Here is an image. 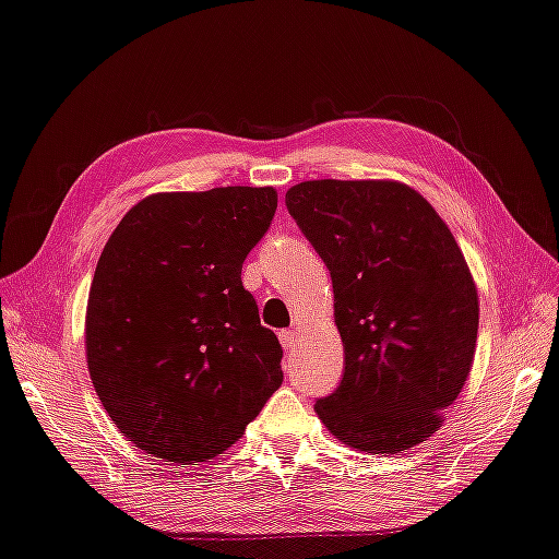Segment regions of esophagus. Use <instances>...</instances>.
Instances as JSON below:
<instances>
[{
	"label": "esophagus",
	"mask_w": 559,
	"mask_h": 559,
	"mask_svg": "<svg viewBox=\"0 0 559 559\" xmlns=\"http://www.w3.org/2000/svg\"><path fill=\"white\" fill-rule=\"evenodd\" d=\"M280 343L284 350H294V345H297V333L294 331H280Z\"/></svg>",
	"instance_id": "1"
}]
</instances>
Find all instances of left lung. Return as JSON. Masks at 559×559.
I'll return each instance as SVG.
<instances>
[{
  "instance_id": "8db88e82",
  "label": "left lung",
  "mask_w": 559,
  "mask_h": 559,
  "mask_svg": "<svg viewBox=\"0 0 559 559\" xmlns=\"http://www.w3.org/2000/svg\"><path fill=\"white\" fill-rule=\"evenodd\" d=\"M284 204L331 272L345 350L341 384L316 414L357 450L424 443L467 382L479 325L445 221L399 182L311 180Z\"/></svg>"
}]
</instances>
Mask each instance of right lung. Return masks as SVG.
I'll return each mask as SVG.
<instances>
[{
  "label": "right lung",
  "instance_id": "obj_1",
  "mask_svg": "<svg viewBox=\"0 0 559 559\" xmlns=\"http://www.w3.org/2000/svg\"><path fill=\"white\" fill-rule=\"evenodd\" d=\"M275 212L272 187L153 194L104 246L84 329L90 377L148 455H221L280 389L282 345L240 280Z\"/></svg>",
  "mask_w": 559,
  "mask_h": 559
}]
</instances>
